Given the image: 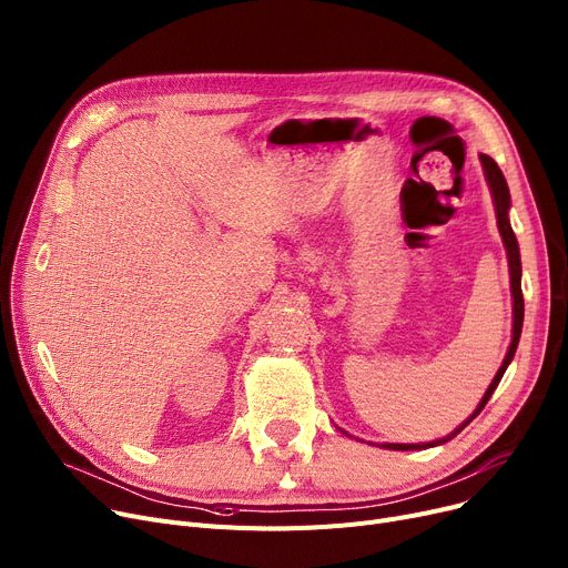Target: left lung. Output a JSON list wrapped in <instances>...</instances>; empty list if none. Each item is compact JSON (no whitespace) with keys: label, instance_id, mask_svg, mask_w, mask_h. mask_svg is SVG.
I'll return each mask as SVG.
<instances>
[{"label":"left lung","instance_id":"1","mask_svg":"<svg viewBox=\"0 0 568 568\" xmlns=\"http://www.w3.org/2000/svg\"><path fill=\"white\" fill-rule=\"evenodd\" d=\"M481 165H484V174H486V182L490 186V193H493V204H495V216H497V227H499V234H501V242H504V248H506V257H509V274H511V296H514V338H511V345H509V352H506L504 362L497 371V375L493 377L488 392L484 394L481 403L476 405V409L471 412L469 419L458 426L449 437H442L437 442H426V444H382L384 449H394V452H419V449H430V446H437V444H444L449 442L452 437H456L476 414H479L486 403L490 400L493 392L497 389V384L506 371V366H509L514 362V354H516V347H518V341H520V332H523V315H525V302H523V290H520V274H523V266H520V251H518V239L511 230V223H509V209H511V193H509V186H506V179L501 174V170L497 168V163L481 154Z\"/></svg>","mask_w":568,"mask_h":568}]
</instances>
